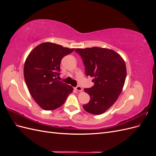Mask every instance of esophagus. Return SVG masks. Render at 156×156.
Returning <instances> with one entry per match:
<instances>
[{
    "label": "esophagus",
    "instance_id": "obj_1",
    "mask_svg": "<svg viewBox=\"0 0 156 156\" xmlns=\"http://www.w3.org/2000/svg\"><path fill=\"white\" fill-rule=\"evenodd\" d=\"M75 90L78 91V92H81V91L83 90V88H82V87H80V86H77L75 88Z\"/></svg>",
    "mask_w": 156,
    "mask_h": 156
}]
</instances>
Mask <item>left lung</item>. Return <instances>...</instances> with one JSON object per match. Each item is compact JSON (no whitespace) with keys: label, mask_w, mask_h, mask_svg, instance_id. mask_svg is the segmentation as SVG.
I'll return each mask as SVG.
<instances>
[{"label":"left lung","mask_w":156,"mask_h":156,"mask_svg":"<svg viewBox=\"0 0 156 156\" xmlns=\"http://www.w3.org/2000/svg\"><path fill=\"white\" fill-rule=\"evenodd\" d=\"M85 66L87 76L94 77V86L84 88L90 97L83 105L92 115H101L109 108L120 96L126 77V64L115 51L94 47L75 49Z\"/></svg>","instance_id":"obj_1"}]
</instances>
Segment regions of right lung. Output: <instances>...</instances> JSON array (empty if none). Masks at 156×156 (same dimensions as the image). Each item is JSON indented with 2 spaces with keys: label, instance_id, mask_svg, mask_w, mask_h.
<instances>
[{
  "label": "right lung",
  "instance_id": "obj_1",
  "mask_svg": "<svg viewBox=\"0 0 156 156\" xmlns=\"http://www.w3.org/2000/svg\"><path fill=\"white\" fill-rule=\"evenodd\" d=\"M74 49L45 42L36 46L25 60L24 77L32 97L45 111L55 110L62 106L73 87L57 79L60 64L64 56Z\"/></svg>",
  "mask_w": 156,
  "mask_h": 156
}]
</instances>
